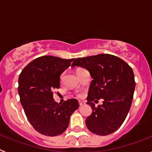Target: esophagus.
I'll return each mask as SVG.
<instances>
[{
  "mask_svg": "<svg viewBox=\"0 0 152 152\" xmlns=\"http://www.w3.org/2000/svg\"><path fill=\"white\" fill-rule=\"evenodd\" d=\"M85 102L84 101H79V105H80V107H82V106L85 105Z\"/></svg>",
  "mask_w": 152,
  "mask_h": 152,
  "instance_id": "esophagus-1",
  "label": "esophagus"
}]
</instances>
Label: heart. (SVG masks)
Returning <instances> with one entry per match:
<instances>
[{"label": "heart", "mask_w": 152, "mask_h": 152, "mask_svg": "<svg viewBox=\"0 0 152 152\" xmlns=\"http://www.w3.org/2000/svg\"><path fill=\"white\" fill-rule=\"evenodd\" d=\"M82 69L83 68H77V69L76 70V73L77 74L79 72H80V71H81ZM63 77H64V74H61V76H60V80H61V81H62L63 80Z\"/></svg>", "instance_id": "b5f03b06"}]
</instances>
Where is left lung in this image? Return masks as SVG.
<instances>
[{
    "instance_id": "left-lung-1",
    "label": "left lung",
    "mask_w": 152,
    "mask_h": 152,
    "mask_svg": "<svg viewBox=\"0 0 152 152\" xmlns=\"http://www.w3.org/2000/svg\"><path fill=\"white\" fill-rule=\"evenodd\" d=\"M86 68L93 80L88 91L87 103L92 113L86 119L88 129L99 135L113 133L121 126L132 105L135 82L133 71L126 61L110 54L78 58L72 67ZM102 98L97 107L92 103Z\"/></svg>"
}]
</instances>
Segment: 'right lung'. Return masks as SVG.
Segmentation results:
<instances>
[{
	"label": "right lung",
	"instance_id": "right-lung-1",
	"mask_svg": "<svg viewBox=\"0 0 152 152\" xmlns=\"http://www.w3.org/2000/svg\"><path fill=\"white\" fill-rule=\"evenodd\" d=\"M73 60L41 56L29 62L19 76L18 93L24 112L33 128L42 135L62 134L71 115L79 107L76 99L61 104L53 99V92L60 87V75Z\"/></svg>",
	"mask_w": 152,
	"mask_h": 152
}]
</instances>
